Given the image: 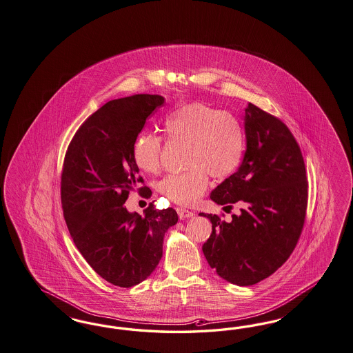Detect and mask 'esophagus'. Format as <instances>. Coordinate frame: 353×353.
<instances>
[{
  "label": "esophagus",
  "mask_w": 353,
  "mask_h": 353,
  "mask_svg": "<svg viewBox=\"0 0 353 353\" xmlns=\"http://www.w3.org/2000/svg\"><path fill=\"white\" fill-rule=\"evenodd\" d=\"M177 214L180 216V219H186V218H192L196 215V212H190L188 209H183V208H177Z\"/></svg>",
  "instance_id": "obj_1"
}]
</instances>
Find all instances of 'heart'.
Wrapping results in <instances>:
<instances>
[{
    "mask_svg": "<svg viewBox=\"0 0 353 353\" xmlns=\"http://www.w3.org/2000/svg\"><path fill=\"white\" fill-rule=\"evenodd\" d=\"M164 130L172 141L186 144L183 173L168 174L157 183L160 194L179 205H193L208 185L209 174L223 180L239 167L244 152V131L239 121L203 103H189L170 114ZM163 141L144 132L134 143L132 157L144 172L160 168Z\"/></svg>",
    "mask_w": 353,
    "mask_h": 353,
    "instance_id": "heart-1",
    "label": "heart"
}]
</instances>
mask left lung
Segmentation results:
<instances>
[{
  "instance_id": "obj_1",
  "label": "left lung",
  "mask_w": 353,
  "mask_h": 353,
  "mask_svg": "<svg viewBox=\"0 0 353 353\" xmlns=\"http://www.w3.org/2000/svg\"><path fill=\"white\" fill-rule=\"evenodd\" d=\"M247 150L238 170L210 194L218 205L238 203L230 222L215 214L203 254L223 280L250 286L269 277L289 259L302 232L307 180L299 145L285 123L248 103Z\"/></svg>"
}]
</instances>
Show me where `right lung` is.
I'll return each mask as SVG.
<instances>
[{
  "label": "right lung",
  "instance_id": "right-lung-1",
  "mask_svg": "<svg viewBox=\"0 0 353 353\" xmlns=\"http://www.w3.org/2000/svg\"><path fill=\"white\" fill-rule=\"evenodd\" d=\"M157 94L113 99L92 114L72 139L61 173V205L74 245L86 263L115 286L131 288L155 270L163 240L179 221L172 208L144 215L125 206L143 183L132 148L147 118L164 103ZM151 197L147 186L139 189Z\"/></svg>",
  "mask_w": 353,
  "mask_h": 353
}]
</instances>
